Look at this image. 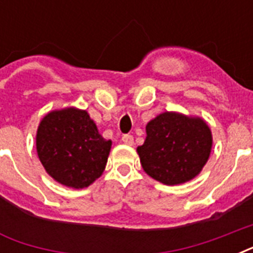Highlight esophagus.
<instances>
[{"label":"esophagus","instance_id":"obj_1","mask_svg":"<svg viewBox=\"0 0 253 253\" xmlns=\"http://www.w3.org/2000/svg\"><path fill=\"white\" fill-rule=\"evenodd\" d=\"M122 142L126 144V146H132L134 144V136L132 135H123Z\"/></svg>","mask_w":253,"mask_h":253}]
</instances>
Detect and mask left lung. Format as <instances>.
Returning a JSON list of instances; mask_svg holds the SVG:
<instances>
[{"instance_id":"1","label":"left lung","mask_w":253,"mask_h":253,"mask_svg":"<svg viewBox=\"0 0 253 253\" xmlns=\"http://www.w3.org/2000/svg\"><path fill=\"white\" fill-rule=\"evenodd\" d=\"M146 140L136 148L144 172L164 185L193 180L210 158L212 135L201 117L164 111L146 126Z\"/></svg>"}]
</instances>
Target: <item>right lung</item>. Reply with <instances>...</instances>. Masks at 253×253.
Masks as SVG:
<instances>
[{"mask_svg":"<svg viewBox=\"0 0 253 253\" xmlns=\"http://www.w3.org/2000/svg\"><path fill=\"white\" fill-rule=\"evenodd\" d=\"M111 140L98 132L86 110L75 106L52 110L37 131V152L45 172L72 189L91 185L105 170Z\"/></svg>","mask_w":253,"mask_h":253,"instance_id":"right-lung-1","label":"right lung"}]
</instances>
